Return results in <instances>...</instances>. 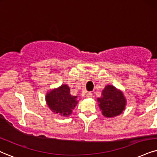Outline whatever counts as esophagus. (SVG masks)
I'll use <instances>...</instances> for the list:
<instances>
[{
	"label": "esophagus",
	"mask_w": 157,
	"mask_h": 157,
	"mask_svg": "<svg viewBox=\"0 0 157 157\" xmlns=\"http://www.w3.org/2000/svg\"><path fill=\"white\" fill-rule=\"evenodd\" d=\"M92 96H93V93H91V92L87 93V94H86L87 98H91Z\"/></svg>",
	"instance_id": "obj_1"
}]
</instances>
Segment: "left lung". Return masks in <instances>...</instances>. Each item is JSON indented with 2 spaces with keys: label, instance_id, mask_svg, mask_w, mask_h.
Here are the masks:
<instances>
[{
  "label": "left lung",
  "instance_id": "obj_1",
  "mask_svg": "<svg viewBox=\"0 0 157 157\" xmlns=\"http://www.w3.org/2000/svg\"><path fill=\"white\" fill-rule=\"evenodd\" d=\"M102 96L97 98L102 114L107 118L120 115L125 109L127 101L124 93L112 85H107L102 90Z\"/></svg>",
  "mask_w": 157,
  "mask_h": 157
}]
</instances>
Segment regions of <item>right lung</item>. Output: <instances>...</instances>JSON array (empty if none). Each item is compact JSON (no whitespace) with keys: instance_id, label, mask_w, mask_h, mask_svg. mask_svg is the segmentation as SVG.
<instances>
[{"instance_id":"obj_1","label":"right lung","mask_w":157,"mask_h":157,"mask_svg":"<svg viewBox=\"0 0 157 157\" xmlns=\"http://www.w3.org/2000/svg\"><path fill=\"white\" fill-rule=\"evenodd\" d=\"M45 102L54 114L61 117H69L78 104L77 96H72L70 88L62 84L58 88H53L45 94Z\"/></svg>"}]
</instances>
